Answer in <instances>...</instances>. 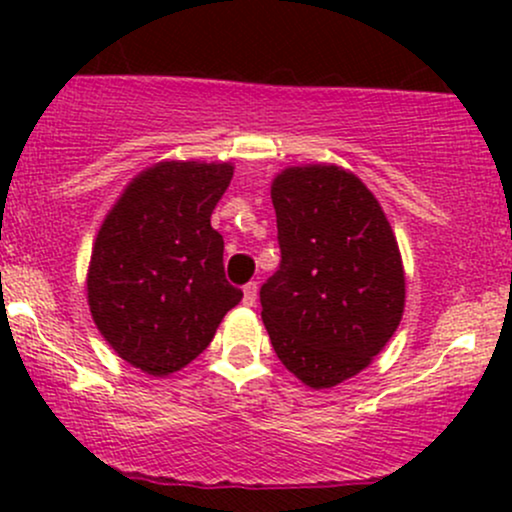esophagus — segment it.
<instances>
[{
	"mask_svg": "<svg viewBox=\"0 0 512 512\" xmlns=\"http://www.w3.org/2000/svg\"><path fill=\"white\" fill-rule=\"evenodd\" d=\"M243 303L248 305V308H252V305L257 303V284H255V281H250V284L243 286Z\"/></svg>",
	"mask_w": 512,
	"mask_h": 512,
	"instance_id": "34e87169",
	"label": "esophagus"
}]
</instances>
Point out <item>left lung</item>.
<instances>
[{"label": "left lung", "mask_w": 512, "mask_h": 512, "mask_svg": "<svg viewBox=\"0 0 512 512\" xmlns=\"http://www.w3.org/2000/svg\"><path fill=\"white\" fill-rule=\"evenodd\" d=\"M281 264L262 286V322L279 361L313 390L354 378L404 315L395 231L366 182L334 163L272 180Z\"/></svg>", "instance_id": "8db88e82"}]
</instances>
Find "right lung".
Masks as SVG:
<instances>
[{
  "label": "right lung",
  "mask_w": 512,
  "mask_h": 512,
  "mask_svg": "<svg viewBox=\"0 0 512 512\" xmlns=\"http://www.w3.org/2000/svg\"><path fill=\"white\" fill-rule=\"evenodd\" d=\"M231 178V161H158L127 182L98 228L88 310L115 354L146 375L195 361L243 298L211 228Z\"/></svg>",
  "instance_id": "right-lung-1"
}]
</instances>
